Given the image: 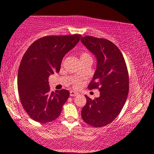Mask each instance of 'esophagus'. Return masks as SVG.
Segmentation results:
<instances>
[{"label": "esophagus", "mask_w": 154, "mask_h": 154, "mask_svg": "<svg viewBox=\"0 0 154 154\" xmlns=\"http://www.w3.org/2000/svg\"><path fill=\"white\" fill-rule=\"evenodd\" d=\"M79 93L75 91H70V96H77Z\"/></svg>", "instance_id": "esophagus-1"}]
</instances>
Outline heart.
<instances>
[{"mask_svg": "<svg viewBox=\"0 0 154 154\" xmlns=\"http://www.w3.org/2000/svg\"><path fill=\"white\" fill-rule=\"evenodd\" d=\"M88 56V54H87V53L83 52V53H82V54H81L80 58H82V57H83V56ZM73 86H74V87H75V88H78L79 86V82H74V83H73Z\"/></svg>", "mask_w": 154, "mask_h": 154, "instance_id": "b5f03b06", "label": "heart"}]
</instances>
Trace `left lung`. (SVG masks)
Masks as SVG:
<instances>
[{"label":"left lung","instance_id":"obj_1","mask_svg":"<svg viewBox=\"0 0 154 154\" xmlns=\"http://www.w3.org/2000/svg\"><path fill=\"white\" fill-rule=\"evenodd\" d=\"M81 41L97 59L96 70L88 88L100 91L95 99L85 95L82 118L92 127L101 128L112 122L125 105L129 93L128 67L121 51L110 40L88 35L82 37Z\"/></svg>","mask_w":154,"mask_h":154}]
</instances>
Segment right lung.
<instances>
[{"label":"right lung","instance_id":"1","mask_svg":"<svg viewBox=\"0 0 154 154\" xmlns=\"http://www.w3.org/2000/svg\"><path fill=\"white\" fill-rule=\"evenodd\" d=\"M81 35H48L28 48L19 65L17 87L23 108L32 119L47 123L59 117L69 91L51 92L48 77L59 72L63 56L77 45Z\"/></svg>","mask_w":154,"mask_h":154}]
</instances>
